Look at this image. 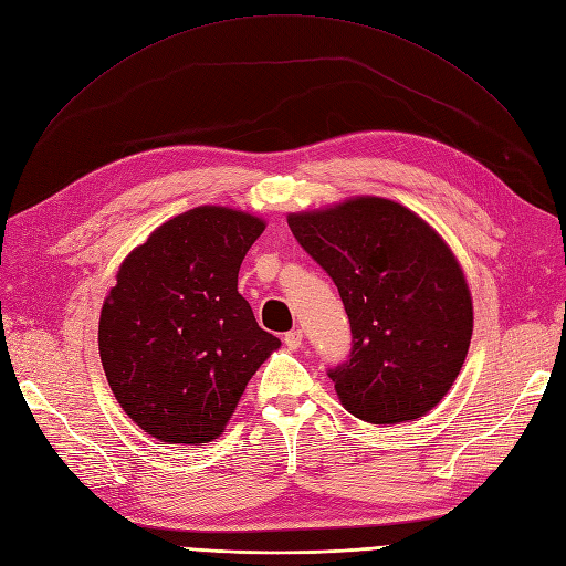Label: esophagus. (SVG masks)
<instances>
[{
	"mask_svg": "<svg viewBox=\"0 0 566 566\" xmlns=\"http://www.w3.org/2000/svg\"><path fill=\"white\" fill-rule=\"evenodd\" d=\"M284 344H286L289 349H298L301 344H303V331H298V328L289 331V333L284 335Z\"/></svg>",
	"mask_w": 566,
	"mask_h": 566,
	"instance_id": "34e87169",
	"label": "esophagus"
}]
</instances>
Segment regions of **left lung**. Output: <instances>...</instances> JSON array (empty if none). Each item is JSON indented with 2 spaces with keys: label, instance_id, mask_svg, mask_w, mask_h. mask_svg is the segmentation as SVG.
<instances>
[{
  "label": "left lung",
  "instance_id": "1",
  "mask_svg": "<svg viewBox=\"0 0 566 566\" xmlns=\"http://www.w3.org/2000/svg\"><path fill=\"white\" fill-rule=\"evenodd\" d=\"M289 229L335 282L349 316V358L328 370L342 405L375 426L430 411L460 375L474 326L447 242L377 196L289 214Z\"/></svg>",
  "mask_w": 566,
  "mask_h": 566
}]
</instances>
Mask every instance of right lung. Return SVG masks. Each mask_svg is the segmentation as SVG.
I'll return each instance as SVG.
<instances>
[{"instance_id":"obj_1","label":"right lung","mask_w":566,"mask_h":566,"mask_svg":"<svg viewBox=\"0 0 566 566\" xmlns=\"http://www.w3.org/2000/svg\"><path fill=\"white\" fill-rule=\"evenodd\" d=\"M259 217L203 206L168 219L119 265L99 354L129 419L168 444L224 432L244 386L280 347L238 293Z\"/></svg>"}]
</instances>
